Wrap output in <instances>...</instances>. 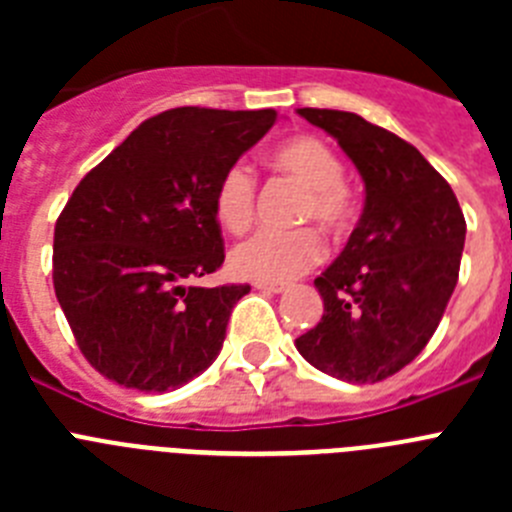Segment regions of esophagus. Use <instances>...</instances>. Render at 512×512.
Returning a JSON list of instances; mask_svg holds the SVG:
<instances>
[{"mask_svg": "<svg viewBox=\"0 0 512 512\" xmlns=\"http://www.w3.org/2000/svg\"><path fill=\"white\" fill-rule=\"evenodd\" d=\"M253 287L261 289V292H274V295H279V292H284V289H287V284H277V282H253Z\"/></svg>", "mask_w": 512, "mask_h": 512, "instance_id": "34e87169", "label": "esophagus"}]
</instances>
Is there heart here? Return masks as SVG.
I'll return each mask as SVG.
<instances>
[{
	"label": "heart",
	"instance_id": "obj_1",
	"mask_svg": "<svg viewBox=\"0 0 512 512\" xmlns=\"http://www.w3.org/2000/svg\"><path fill=\"white\" fill-rule=\"evenodd\" d=\"M269 164L282 174L292 176L305 187L297 220H318L328 233H338L354 217V202L348 194L346 171L336 151L312 135H300L279 143L269 153ZM256 205V176L243 161H235L220 174L212 197L215 220L228 233H243L253 220ZM325 256V243L318 230H259L230 251L233 274L253 282H292L305 271L320 264Z\"/></svg>",
	"mask_w": 512,
	"mask_h": 512
}]
</instances>
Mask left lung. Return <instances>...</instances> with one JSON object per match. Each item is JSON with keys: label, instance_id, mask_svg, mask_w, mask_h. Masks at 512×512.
I'll list each match as a JSON object with an SVG mask.
<instances>
[{"label": "left lung", "instance_id": "8db88e82", "mask_svg": "<svg viewBox=\"0 0 512 512\" xmlns=\"http://www.w3.org/2000/svg\"><path fill=\"white\" fill-rule=\"evenodd\" d=\"M297 112L338 140L364 179L366 200L341 256L315 279L323 318L295 346L330 377L382 382L408 366L441 323L459 279L464 212L408 140L354 112Z\"/></svg>", "mask_w": 512, "mask_h": 512}]
</instances>
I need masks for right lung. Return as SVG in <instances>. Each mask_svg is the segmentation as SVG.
Wrapping results in <instances>:
<instances>
[{
  "label": "right lung",
  "mask_w": 512,
  "mask_h": 512,
  "mask_svg": "<svg viewBox=\"0 0 512 512\" xmlns=\"http://www.w3.org/2000/svg\"><path fill=\"white\" fill-rule=\"evenodd\" d=\"M274 122V110H166L74 189L53 235V287L99 374L169 392L217 359L230 312L251 287L192 279L225 261L217 179Z\"/></svg>",
  "instance_id": "add662e5"
}]
</instances>
